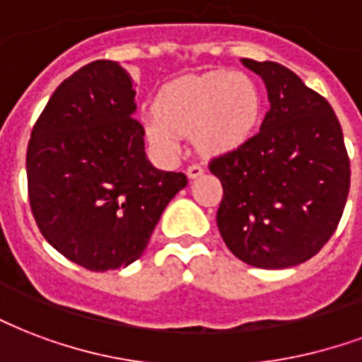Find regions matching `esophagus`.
Masks as SVG:
<instances>
[{"instance_id":"obj_1","label":"esophagus","mask_w":362,"mask_h":362,"mask_svg":"<svg viewBox=\"0 0 362 362\" xmlns=\"http://www.w3.org/2000/svg\"><path fill=\"white\" fill-rule=\"evenodd\" d=\"M203 173H205V170H203V167H199V165H189L188 170H186L188 178H192V180H194V178H197V176H202Z\"/></svg>"}]
</instances>
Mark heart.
<instances>
[{"mask_svg":"<svg viewBox=\"0 0 362 362\" xmlns=\"http://www.w3.org/2000/svg\"><path fill=\"white\" fill-rule=\"evenodd\" d=\"M153 111L155 119L146 120V136L159 151L173 153L178 136H192L197 151L222 155L242 147L253 136L263 98L247 74L211 71L163 86Z\"/></svg>","mask_w":362,"mask_h":362,"instance_id":"1","label":"heart"}]
</instances>
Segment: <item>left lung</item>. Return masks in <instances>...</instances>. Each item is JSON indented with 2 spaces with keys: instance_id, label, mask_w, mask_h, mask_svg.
Instances as JSON below:
<instances>
[{
  "instance_id": "1",
  "label": "left lung",
  "mask_w": 362,
  "mask_h": 362,
  "mask_svg": "<svg viewBox=\"0 0 362 362\" xmlns=\"http://www.w3.org/2000/svg\"><path fill=\"white\" fill-rule=\"evenodd\" d=\"M263 78L270 109L242 147L209 163L222 184L216 224L228 249L257 269H288L317 255L338 228L351 168L330 103L296 72L242 59Z\"/></svg>"
}]
</instances>
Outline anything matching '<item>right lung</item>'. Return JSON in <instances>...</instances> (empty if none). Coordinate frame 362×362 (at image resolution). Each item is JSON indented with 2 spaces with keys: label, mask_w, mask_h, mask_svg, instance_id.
Listing matches in <instances>:
<instances>
[{
  "label": "right lung",
  "mask_w": 362,
  "mask_h": 362,
  "mask_svg": "<svg viewBox=\"0 0 362 362\" xmlns=\"http://www.w3.org/2000/svg\"><path fill=\"white\" fill-rule=\"evenodd\" d=\"M132 78L99 59L63 80L32 128V215L61 255L88 270L128 267L146 251L184 173L155 168L144 149Z\"/></svg>",
  "instance_id": "add662e5"
}]
</instances>
